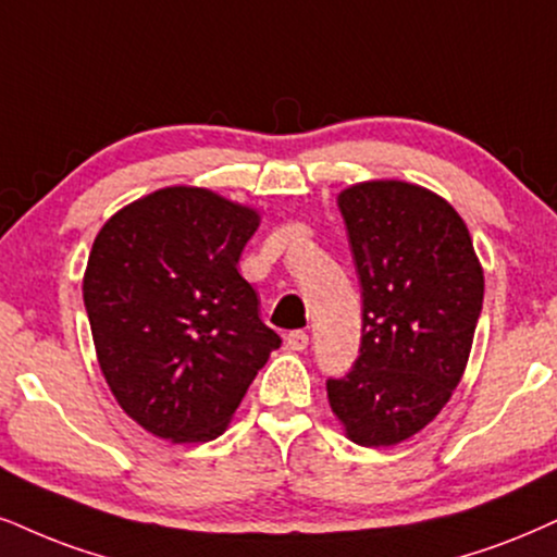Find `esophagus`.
<instances>
[{"instance_id":"obj_1","label":"esophagus","mask_w":557,"mask_h":557,"mask_svg":"<svg viewBox=\"0 0 557 557\" xmlns=\"http://www.w3.org/2000/svg\"><path fill=\"white\" fill-rule=\"evenodd\" d=\"M307 343H310V335H307L305 331H292L289 335H286V346H289L292 351H305Z\"/></svg>"}]
</instances>
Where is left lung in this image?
Instances as JSON below:
<instances>
[{
  "instance_id": "1",
  "label": "left lung",
  "mask_w": 557,
  "mask_h": 557,
  "mask_svg": "<svg viewBox=\"0 0 557 557\" xmlns=\"http://www.w3.org/2000/svg\"><path fill=\"white\" fill-rule=\"evenodd\" d=\"M361 286V346L327 400L361 446H393L436 418L462 380L483 310V268L444 198L400 181L338 196Z\"/></svg>"
}]
</instances>
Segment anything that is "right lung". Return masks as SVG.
<instances>
[{
    "label": "right lung",
    "instance_id": "add662e5",
    "mask_svg": "<svg viewBox=\"0 0 557 557\" xmlns=\"http://www.w3.org/2000/svg\"><path fill=\"white\" fill-rule=\"evenodd\" d=\"M258 214L203 188L139 198L95 237L85 310L108 387L170 442H211L281 346L239 276Z\"/></svg>",
    "mask_w": 557,
    "mask_h": 557
}]
</instances>
